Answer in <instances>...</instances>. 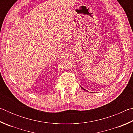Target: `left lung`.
<instances>
[{
    "instance_id": "8db88e82",
    "label": "left lung",
    "mask_w": 133,
    "mask_h": 133,
    "mask_svg": "<svg viewBox=\"0 0 133 133\" xmlns=\"http://www.w3.org/2000/svg\"><path fill=\"white\" fill-rule=\"evenodd\" d=\"M83 90H85V89H83V88H82Z\"/></svg>"
}]
</instances>
